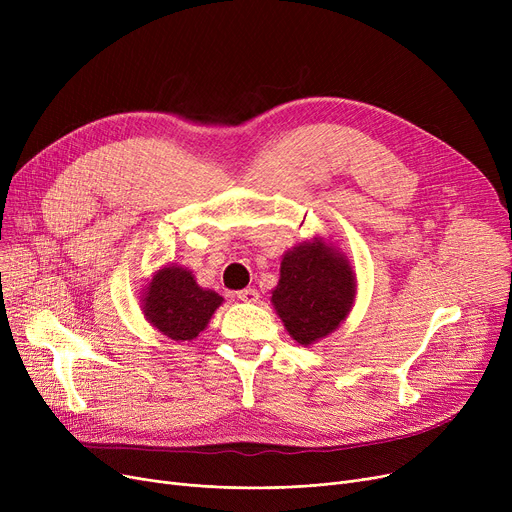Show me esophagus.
<instances>
[{
  "label": "esophagus",
  "mask_w": 512,
  "mask_h": 512,
  "mask_svg": "<svg viewBox=\"0 0 512 512\" xmlns=\"http://www.w3.org/2000/svg\"><path fill=\"white\" fill-rule=\"evenodd\" d=\"M236 299L242 303H257L259 301V292L255 288H245L236 292Z\"/></svg>",
  "instance_id": "obj_1"
}]
</instances>
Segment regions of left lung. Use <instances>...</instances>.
Listing matches in <instances>:
<instances>
[{"instance_id":"1","label":"left lung","mask_w":512,"mask_h":512,"mask_svg":"<svg viewBox=\"0 0 512 512\" xmlns=\"http://www.w3.org/2000/svg\"><path fill=\"white\" fill-rule=\"evenodd\" d=\"M355 292L351 261L324 238H313L282 257L272 305L290 338L309 346L342 324L351 313Z\"/></svg>"}]
</instances>
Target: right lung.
I'll return each instance as SVG.
<instances>
[{
  "mask_svg": "<svg viewBox=\"0 0 512 512\" xmlns=\"http://www.w3.org/2000/svg\"><path fill=\"white\" fill-rule=\"evenodd\" d=\"M218 292L201 288L193 272L166 265L155 272L143 290L141 307L149 324L172 340H195L222 305Z\"/></svg>",
  "mask_w": 512,
  "mask_h": 512,
  "instance_id": "1",
  "label": "right lung"
}]
</instances>
